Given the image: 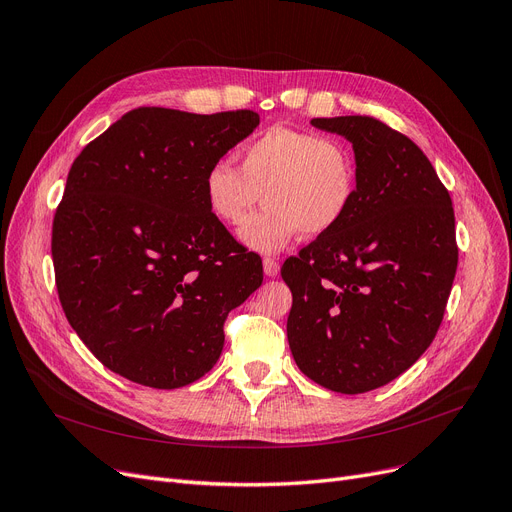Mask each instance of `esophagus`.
Masks as SVG:
<instances>
[{"label":"esophagus","instance_id":"1","mask_svg":"<svg viewBox=\"0 0 512 512\" xmlns=\"http://www.w3.org/2000/svg\"><path fill=\"white\" fill-rule=\"evenodd\" d=\"M262 267H264V275L267 277H277L279 275V260L267 256L262 260Z\"/></svg>","mask_w":512,"mask_h":512}]
</instances>
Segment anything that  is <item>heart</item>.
<instances>
[{"label":"heart","instance_id":"heart-1","mask_svg":"<svg viewBox=\"0 0 512 512\" xmlns=\"http://www.w3.org/2000/svg\"><path fill=\"white\" fill-rule=\"evenodd\" d=\"M357 163L342 140L273 126L239 149V170L218 161L203 178L210 212L239 227L265 193L268 208L241 227L254 250L275 252L298 233L321 237L349 214L357 195Z\"/></svg>","mask_w":512,"mask_h":512}]
</instances>
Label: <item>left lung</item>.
Returning <instances> with one entry per match:
<instances>
[{
	"instance_id": "left-lung-1",
	"label": "left lung",
	"mask_w": 512,
	"mask_h": 512,
	"mask_svg": "<svg viewBox=\"0 0 512 512\" xmlns=\"http://www.w3.org/2000/svg\"><path fill=\"white\" fill-rule=\"evenodd\" d=\"M311 124L353 142L357 195L334 231L283 262L288 342L304 376L330 391H374L437 336L458 269L449 191L414 140L370 115Z\"/></svg>"
}]
</instances>
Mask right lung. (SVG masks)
Segmentation results:
<instances>
[{
  "mask_svg": "<svg viewBox=\"0 0 512 512\" xmlns=\"http://www.w3.org/2000/svg\"><path fill=\"white\" fill-rule=\"evenodd\" d=\"M258 124L250 109L138 107L75 157L52 222L56 290L111 372L180 388L218 361L262 260L210 212L203 178Z\"/></svg>",
  "mask_w": 512,
  "mask_h": 512,
  "instance_id": "obj_1",
  "label": "right lung"
}]
</instances>
